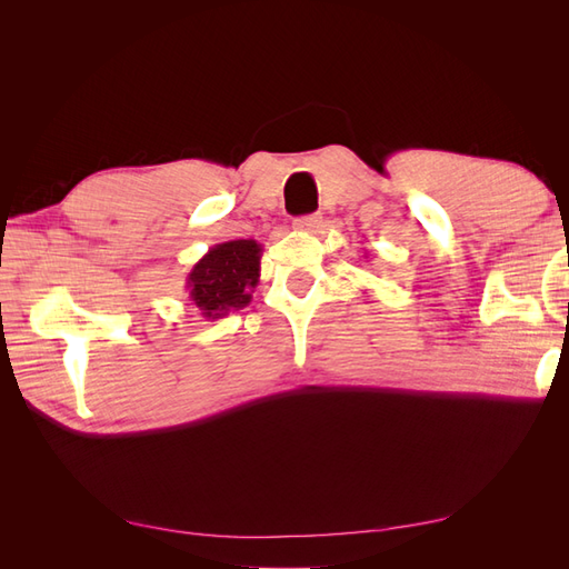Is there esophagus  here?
<instances>
[{
    "label": "esophagus",
    "mask_w": 569,
    "mask_h": 569,
    "mask_svg": "<svg viewBox=\"0 0 569 569\" xmlns=\"http://www.w3.org/2000/svg\"><path fill=\"white\" fill-rule=\"evenodd\" d=\"M320 222H322V218L313 213V216L295 218V222H291V226H295V230H301V232H316L320 228Z\"/></svg>",
    "instance_id": "esophagus-1"
}]
</instances>
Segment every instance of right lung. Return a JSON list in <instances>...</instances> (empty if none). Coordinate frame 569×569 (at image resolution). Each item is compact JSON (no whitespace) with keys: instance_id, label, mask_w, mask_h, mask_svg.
Listing matches in <instances>:
<instances>
[{"instance_id":"add662e5","label":"right lung","mask_w":569,"mask_h":569,"mask_svg":"<svg viewBox=\"0 0 569 569\" xmlns=\"http://www.w3.org/2000/svg\"><path fill=\"white\" fill-rule=\"evenodd\" d=\"M263 247L256 239H232L206 251L187 274V295L203 320L226 318L251 303L261 278Z\"/></svg>"}]
</instances>
